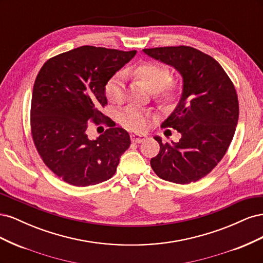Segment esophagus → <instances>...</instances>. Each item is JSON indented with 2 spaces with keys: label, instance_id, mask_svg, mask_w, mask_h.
I'll return each mask as SVG.
<instances>
[{
  "label": "esophagus",
  "instance_id": "obj_1",
  "mask_svg": "<svg viewBox=\"0 0 263 263\" xmlns=\"http://www.w3.org/2000/svg\"><path fill=\"white\" fill-rule=\"evenodd\" d=\"M147 137L145 136V135H132V141L133 142H136V144H139V142L144 141Z\"/></svg>",
  "mask_w": 263,
  "mask_h": 263
}]
</instances>
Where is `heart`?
Listing matches in <instances>:
<instances>
[{
    "mask_svg": "<svg viewBox=\"0 0 263 263\" xmlns=\"http://www.w3.org/2000/svg\"><path fill=\"white\" fill-rule=\"evenodd\" d=\"M128 73L144 82L148 89L154 92L155 98L161 103H171L176 101L180 93V82L174 79H170V70L162 63L154 61L140 62L133 69L125 71V74ZM105 94L107 99L113 103L123 101L124 77L122 73L118 72L109 79L105 85ZM148 121V113L135 105H129L119 114V123L125 128L133 132L145 130Z\"/></svg>",
    "mask_w": 263,
    "mask_h": 263,
    "instance_id": "b5f03b06",
    "label": "heart"
}]
</instances>
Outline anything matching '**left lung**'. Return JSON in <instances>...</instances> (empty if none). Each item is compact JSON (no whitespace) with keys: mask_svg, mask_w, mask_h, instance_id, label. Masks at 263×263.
Instances as JSON below:
<instances>
[{"mask_svg":"<svg viewBox=\"0 0 263 263\" xmlns=\"http://www.w3.org/2000/svg\"><path fill=\"white\" fill-rule=\"evenodd\" d=\"M151 58L176 68L183 77L178 106L162 123L181 134L179 142L163 144L150 165L159 178L189 184L204 178L219 163L232 142L239 116L234 83L211 55L193 47L144 49Z\"/></svg>","mask_w":263,"mask_h":263,"instance_id":"1","label":"left lung"}]
</instances>
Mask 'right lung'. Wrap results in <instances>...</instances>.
I'll return each mask as SVG.
<instances>
[{
    "instance_id": "add662e5",
    "label": "right lung",
    "mask_w": 263,
    "mask_h": 263,
    "mask_svg": "<svg viewBox=\"0 0 263 263\" xmlns=\"http://www.w3.org/2000/svg\"><path fill=\"white\" fill-rule=\"evenodd\" d=\"M136 50L82 46L47 60L36 77L30 133L44 163L65 182L89 186L112 178L129 135L101 112L105 85ZM111 127L97 140L87 137L88 122Z\"/></svg>"
}]
</instances>
